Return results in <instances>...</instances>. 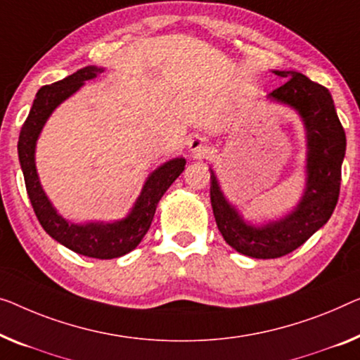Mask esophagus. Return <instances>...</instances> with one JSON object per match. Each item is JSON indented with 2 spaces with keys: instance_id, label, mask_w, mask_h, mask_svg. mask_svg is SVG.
Here are the masks:
<instances>
[{
  "instance_id": "esophagus-1",
  "label": "esophagus",
  "mask_w": 360,
  "mask_h": 360,
  "mask_svg": "<svg viewBox=\"0 0 360 360\" xmlns=\"http://www.w3.org/2000/svg\"><path fill=\"white\" fill-rule=\"evenodd\" d=\"M208 141L205 137H194L189 141V152L195 157H203V155L208 153Z\"/></svg>"
}]
</instances>
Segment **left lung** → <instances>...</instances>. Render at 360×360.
Instances as JSON below:
<instances>
[{
	"instance_id": "obj_1",
	"label": "left lung",
	"mask_w": 360,
	"mask_h": 360,
	"mask_svg": "<svg viewBox=\"0 0 360 360\" xmlns=\"http://www.w3.org/2000/svg\"><path fill=\"white\" fill-rule=\"evenodd\" d=\"M286 79L268 98L291 106L302 117L307 139L304 195L291 213L262 226L245 223L226 200L213 169L210 200L219 233L239 254L252 259H278L300 248L333 213L341 184L346 134L328 89L296 71H273Z\"/></svg>"
}]
</instances>
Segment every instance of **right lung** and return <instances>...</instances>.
Instances as JSON below:
<instances>
[{"instance_id": "1", "label": "right lung", "mask_w": 360, "mask_h": 360, "mask_svg": "<svg viewBox=\"0 0 360 360\" xmlns=\"http://www.w3.org/2000/svg\"><path fill=\"white\" fill-rule=\"evenodd\" d=\"M103 68L87 66L79 69L66 79L58 80L51 85L41 87L34 100L29 116L24 122L19 134V162L24 173L25 189L29 194L30 203L39 218L41 228L51 236L53 239L63 244L64 248L71 249L76 254L92 257V259H116L126 255L127 252L136 249L139 243L147 234L152 224L155 210L160 198L168 191L176 178L184 171L186 160L173 158L163 163L148 176L142 192L134 203L132 210L126 218L117 219L112 223L92 221L85 224L69 223L64 219L56 208L51 205L50 198L41 189L39 174L35 166V146L39 136L48 117L58 105L69 98L72 94L82 87L85 80L95 79L103 72Z\"/></svg>"}]
</instances>
